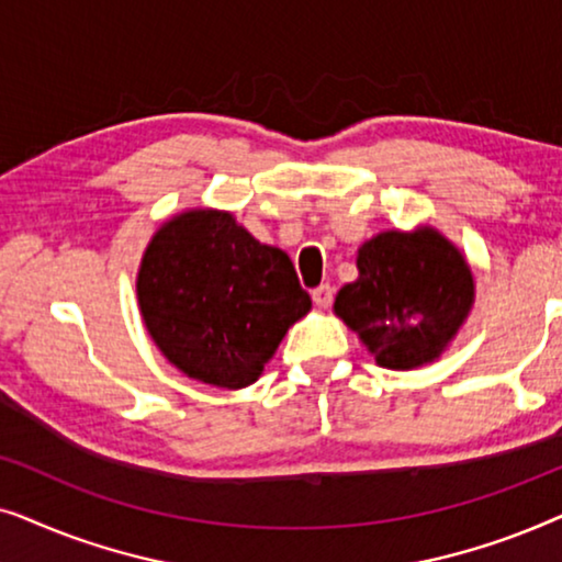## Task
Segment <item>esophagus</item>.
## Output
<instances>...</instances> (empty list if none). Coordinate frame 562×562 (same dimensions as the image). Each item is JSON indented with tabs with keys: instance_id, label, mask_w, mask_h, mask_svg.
I'll return each instance as SVG.
<instances>
[{
	"instance_id": "esophagus-1",
	"label": "esophagus",
	"mask_w": 562,
	"mask_h": 562,
	"mask_svg": "<svg viewBox=\"0 0 562 562\" xmlns=\"http://www.w3.org/2000/svg\"><path fill=\"white\" fill-rule=\"evenodd\" d=\"M312 299H314V304L319 306V310H327V306L333 304V299H335V289L329 286V283H322V286L312 291Z\"/></svg>"
}]
</instances>
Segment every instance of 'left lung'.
<instances>
[{
	"label": "left lung",
	"instance_id": "left-lung-1",
	"mask_svg": "<svg viewBox=\"0 0 562 562\" xmlns=\"http://www.w3.org/2000/svg\"><path fill=\"white\" fill-rule=\"evenodd\" d=\"M463 252L435 227L386 229L358 250V279L337 291L335 314L381 368L412 371L440 358L473 310Z\"/></svg>",
	"mask_w": 562,
	"mask_h": 562
}]
</instances>
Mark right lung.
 Returning <instances> with one entry per match:
<instances>
[{
    "instance_id": "right-lung-1",
    "label": "right lung",
    "mask_w": 562,
    "mask_h": 562,
    "mask_svg": "<svg viewBox=\"0 0 562 562\" xmlns=\"http://www.w3.org/2000/svg\"><path fill=\"white\" fill-rule=\"evenodd\" d=\"M137 304L158 350L189 379L245 389L296 319L312 310L286 252L229 212L189 210L153 235Z\"/></svg>"
}]
</instances>
